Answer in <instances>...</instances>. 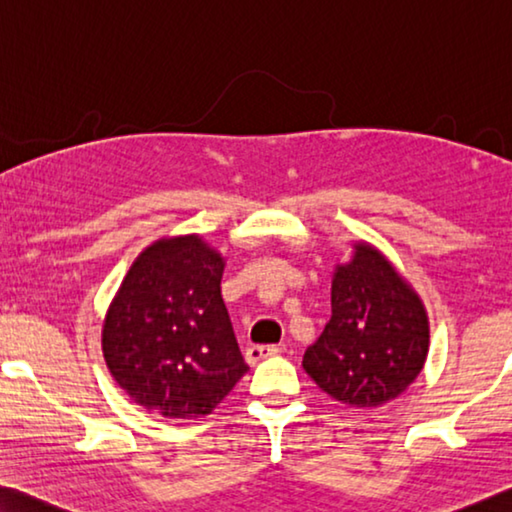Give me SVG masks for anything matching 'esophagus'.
Returning a JSON list of instances; mask_svg holds the SVG:
<instances>
[{
  "label": "esophagus",
  "instance_id": "esophagus-1",
  "mask_svg": "<svg viewBox=\"0 0 512 512\" xmlns=\"http://www.w3.org/2000/svg\"><path fill=\"white\" fill-rule=\"evenodd\" d=\"M280 348L278 346H250L246 348V362L248 364H257L259 360L271 358V355H278Z\"/></svg>",
  "mask_w": 512,
  "mask_h": 512
}]
</instances>
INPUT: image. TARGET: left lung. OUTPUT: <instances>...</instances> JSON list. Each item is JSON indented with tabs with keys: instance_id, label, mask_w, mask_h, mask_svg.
Returning a JSON list of instances; mask_svg holds the SVG:
<instances>
[{
	"instance_id": "obj_1",
	"label": "left lung",
	"mask_w": 512,
	"mask_h": 512,
	"mask_svg": "<svg viewBox=\"0 0 512 512\" xmlns=\"http://www.w3.org/2000/svg\"><path fill=\"white\" fill-rule=\"evenodd\" d=\"M332 316L303 369L335 401L380 408L415 383L431 346L424 300L369 241L332 273Z\"/></svg>"
}]
</instances>
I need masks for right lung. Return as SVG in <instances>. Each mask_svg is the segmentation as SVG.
I'll return each mask as SVG.
<instances>
[{
  "instance_id": "1",
  "label": "right lung",
  "mask_w": 512,
  "mask_h": 512,
  "mask_svg": "<svg viewBox=\"0 0 512 512\" xmlns=\"http://www.w3.org/2000/svg\"><path fill=\"white\" fill-rule=\"evenodd\" d=\"M225 257L200 234L161 237L134 259L102 323L104 362L136 405L212 415L248 364L227 316Z\"/></svg>"
}]
</instances>
